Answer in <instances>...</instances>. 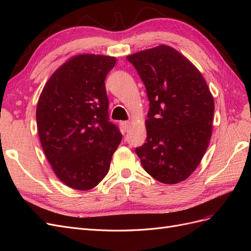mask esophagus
<instances>
[{
	"mask_svg": "<svg viewBox=\"0 0 251 251\" xmlns=\"http://www.w3.org/2000/svg\"><path fill=\"white\" fill-rule=\"evenodd\" d=\"M120 126H121V127H123V130H124L125 132H126V131L128 130V128H130L131 123H130V121H121Z\"/></svg>",
	"mask_w": 251,
	"mask_h": 251,
	"instance_id": "1",
	"label": "esophagus"
}]
</instances>
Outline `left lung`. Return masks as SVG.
Instances as JSON below:
<instances>
[{
    "label": "left lung",
    "mask_w": 251,
    "mask_h": 251,
    "mask_svg": "<svg viewBox=\"0 0 251 251\" xmlns=\"http://www.w3.org/2000/svg\"><path fill=\"white\" fill-rule=\"evenodd\" d=\"M150 100L147 142L136 148L143 169L176 184L191 176L206 151L215 102L200 71L174 48L160 46L127 55Z\"/></svg>",
    "instance_id": "left-lung-1"
}]
</instances>
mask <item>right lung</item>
Returning <instances> with one entry per match:
<instances>
[{"label":"right lung","mask_w":251,"mask_h":251,"mask_svg":"<svg viewBox=\"0 0 251 251\" xmlns=\"http://www.w3.org/2000/svg\"><path fill=\"white\" fill-rule=\"evenodd\" d=\"M115 64L112 56H74L51 75L37 102V131L47 160L63 183L78 191L105 177L123 137L109 119L104 85Z\"/></svg>","instance_id":"add662e5"}]
</instances>
